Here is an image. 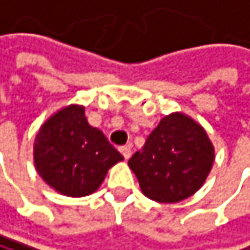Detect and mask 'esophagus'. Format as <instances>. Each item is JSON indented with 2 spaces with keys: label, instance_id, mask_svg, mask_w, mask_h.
Masks as SVG:
<instances>
[{
  "label": "esophagus",
  "instance_id": "1",
  "mask_svg": "<svg viewBox=\"0 0 250 250\" xmlns=\"http://www.w3.org/2000/svg\"><path fill=\"white\" fill-rule=\"evenodd\" d=\"M120 153L123 154L124 159H129V157H130V147H129V146H123V147H120Z\"/></svg>",
  "mask_w": 250,
  "mask_h": 250
}]
</instances>
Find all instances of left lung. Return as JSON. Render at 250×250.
Returning a JSON list of instances; mask_svg holds the SVG:
<instances>
[{
  "label": "left lung",
  "instance_id": "1",
  "mask_svg": "<svg viewBox=\"0 0 250 250\" xmlns=\"http://www.w3.org/2000/svg\"><path fill=\"white\" fill-rule=\"evenodd\" d=\"M214 150L206 130L183 114L162 118L144 147L129 159L142 193L157 203L193 195L211 169Z\"/></svg>",
  "mask_w": 250,
  "mask_h": 250
}]
</instances>
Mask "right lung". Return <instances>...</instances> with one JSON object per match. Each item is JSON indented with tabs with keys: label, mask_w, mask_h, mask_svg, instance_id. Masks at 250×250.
<instances>
[{
	"label": "right lung",
	"mask_w": 250,
	"mask_h": 250,
	"mask_svg": "<svg viewBox=\"0 0 250 250\" xmlns=\"http://www.w3.org/2000/svg\"><path fill=\"white\" fill-rule=\"evenodd\" d=\"M82 106L64 108L36 136L34 163L47 185L67 196L93 193L108 169L123 160L99 129L88 124Z\"/></svg>",
	"instance_id": "add662e5"
}]
</instances>
